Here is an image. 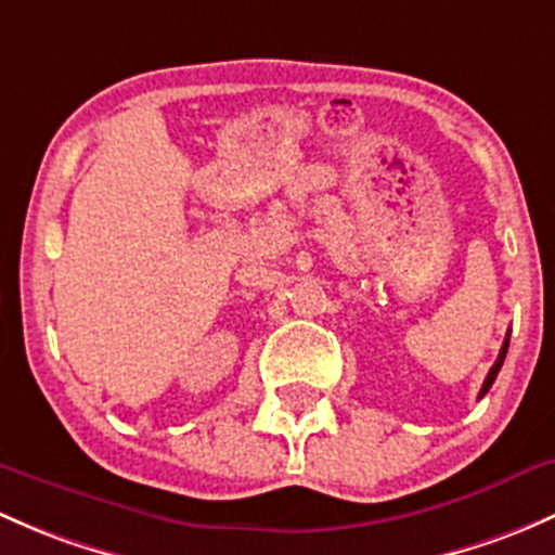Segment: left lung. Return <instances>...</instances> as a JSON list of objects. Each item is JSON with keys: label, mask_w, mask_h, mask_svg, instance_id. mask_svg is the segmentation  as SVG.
Masks as SVG:
<instances>
[{"label": "left lung", "mask_w": 555, "mask_h": 555, "mask_svg": "<svg viewBox=\"0 0 555 555\" xmlns=\"http://www.w3.org/2000/svg\"><path fill=\"white\" fill-rule=\"evenodd\" d=\"M508 343H511V332H508V335H505V343H503V348H500V356H498V361H494V364H492V370H489V375H487V380H483L481 390H478V399H481V396L487 393L489 388H492L494 377H498L500 366H503V361H505V353H508Z\"/></svg>", "instance_id": "left-lung-1"}]
</instances>
